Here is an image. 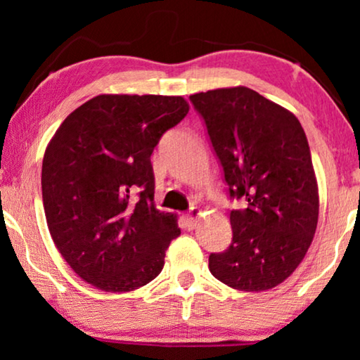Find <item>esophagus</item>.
<instances>
[{"mask_svg": "<svg viewBox=\"0 0 360 360\" xmlns=\"http://www.w3.org/2000/svg\"><path fill=\"white\" fill-rule=\"evenodd\" d=\"M200 214L201 211L198 208H191L188 213L185 214V221H186V226H188L190 229H193L196 224H198V219H200Z\"/></svg>", "mask_w": 360, "mask_h": 360, "instance_id": "esophagus-1", "label": "esophagus"}]
</instances>
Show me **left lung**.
Here are the masks:
<instances>
[{"label":"left lung","instance_id":"left-lung-1","mask_svg":"<svg viewBox=\"0 0 360 360\" xmlns=\"http://www.w3.org/2000/svg\"><path fill=\"white\" fill-rule=\"evenodd\" d=\"M205 120L231 198L233 243L210 255V272L243 292L277 287L295 272L316 233L318 181L297 116L248 86L190 96Z\"/></svg>","mask_w":360,"mask_h":360}]
</instances>
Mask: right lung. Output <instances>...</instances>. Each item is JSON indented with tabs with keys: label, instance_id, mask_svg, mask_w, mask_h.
Segmentation results:
<instances>
[{
	"label": "right lung",
	"instance_id": "obj_1",
	"mask_svg": "<svg viewBox=\"0 0 360 360\" xmlns=\"http://www.w3.org/2000/svg\"><path fill=\"white\" fill-rule=\"evenodd\" d=\"M190 110L181 96L98 95L65 117L42 162L53 244L98 290L132 292L164 269L176 216L154 203L150 155ZM138 193V198L131 196Z\"/></svg>",
	"mask_w": 360,
	"mask_h": 360
}]
</instances>
